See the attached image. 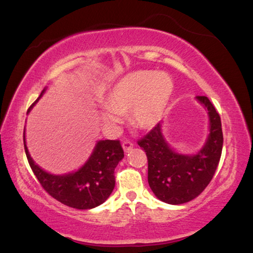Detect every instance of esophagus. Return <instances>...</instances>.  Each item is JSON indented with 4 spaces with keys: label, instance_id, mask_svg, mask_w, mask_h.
I'll list each match as a JSON object with an SVG mask.
<instances>
[{
    "label": "esophagus",
    "instance_id": "esophagus-1",
    "mask_svg": "<svg viewBox=\"0 0 253 253\" xmlns=\"http://www.w3.org/2000/svg\"><path fill=\"white\" fill-rule=\"evenodd\" d=\"M122 147L124 151L130 152L132 149H133V143H132V141H130V140H126V141H123Z\"/></svg>",
    "mask_w": 253,
    "mask_h": 253
}]
</instances>
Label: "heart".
Wrapping results in <instances>:
<instances>
[{"instance_id":"b5f03b06","label":"heart","mask_w":253,"mask_h":253,"mask_svg":"<svg viewBox=\"0 0 253 253\" xmlns=\"http://www.w3.org/2000/svg\"><path fill=\"white\" fill-rule=\"evenodd\" d=\"M172 83L164 73L135 72L115 83L107 95L102 119L107 124L122 121L123 114L132 111V121L141 129L156 126L166 109Z\"/></svg>"}]
</instances>
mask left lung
Returning <instances> with one entry per match:
<instances>
[{
    "mask_svg": "<svg viewBox=\"0 0 253 253\" xmlns=\"http://www.w3.org/2000/svg\"><path fill=\"white\" fill-rule=\"evenodd\" d=\"M209 111L210 134L197 155H179L166 141L160 123L148 132L138 144L148 158V183L155 195L168 204H184L204 190L220 163L223 147L221 118L206 96H196Z\"/></svg>",
    "mask_w": 253,
    "mask_h": 253,
    "instance_id": "obj_1",
    "label": "left lung"
}]
</instances>
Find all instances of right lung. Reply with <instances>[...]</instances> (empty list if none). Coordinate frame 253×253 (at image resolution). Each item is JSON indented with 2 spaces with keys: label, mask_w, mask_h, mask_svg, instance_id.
I'll return each instance as SVG.
<instances>
[{
  "label": "right lung",
  "mask_w": 253,
  "mask_h": 253,
  "mask_svg": "<svg viewBox=\"0 0 253 253\" xmlns=\"http://www.w3.org/2000/svg\"><path fill=\"white\" fill-rule=\"evenodd\" d=\"M43 92L44 90L41 92L39 98ZM35 103L32 105H35ZM32 105L28 111H30ZM23 144L29 165L41 187L61 204L77 210L94 209L104 203L113 192L114 169L124 157L120 140L98 141L87 163L76 172L63 176L45 172L33 163L26 146L24 132Z\"/></svg>",
  "instance_id": "obj_1"
}]
</instances>
